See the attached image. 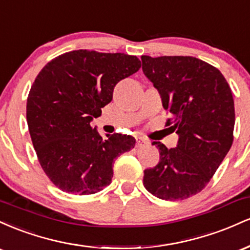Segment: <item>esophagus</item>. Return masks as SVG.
Masks as SVG:
<instances>
[{"label": "esophagus", "mask_w": 250, "mask_h": 250, "mask_svg": "<svg viewBox=\"0 0 250 250\" xmlns=\"http://www.w3.org/2000/svg\"><path fill=\"white\" fill-rule=\"evenodd\" d=\"M145 146H148L147 140L142 139V137H139V139H136V147L137 148H142V147H145Z\"/></svg>", "instance_id": "1"}]
</instances>
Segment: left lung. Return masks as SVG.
I'll return each instance as SVG.
<instances>
[{
  "label": "left lung",
  "instance_id": "1",
  "mask_svg": "<svg viewBox=\"0 0 250 250\" xmlns=\"http://www.w3.org/2000/svg\"><path fill=\"white\" fill-rule=\"evenodd\" d=\"M142 70L169 111L175 148L154 141L160 161L145 170L143 185L162 200H185L207 186L233 145L234 100L219 69L191 56L142 55Z\"/></svg>",
  "mask_w": 250,
  "mask_h": 250
}]
</instances>
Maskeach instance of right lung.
Wrapping results in <instances>:
<instances>
[{
	"mask_svg": "<svg viewBox=\"0 0 250 250\" xmlns=\"http://www.w3.org/2000/svg\"><path fill=\"white\" fill-rule=\"evenodd\" d=\"M140 67L136 56L81 49L55 57L37 75L28 95V128L40 165L62 191L102 190L116 157L134 148L130 135L102 139L90 122L113 100L116 83Z\"/></svg>",
	"mask_w": 250,
	"mask_h": 250,
	"instance_id": "1",
	"label": "right lung"
}]
</instances>
